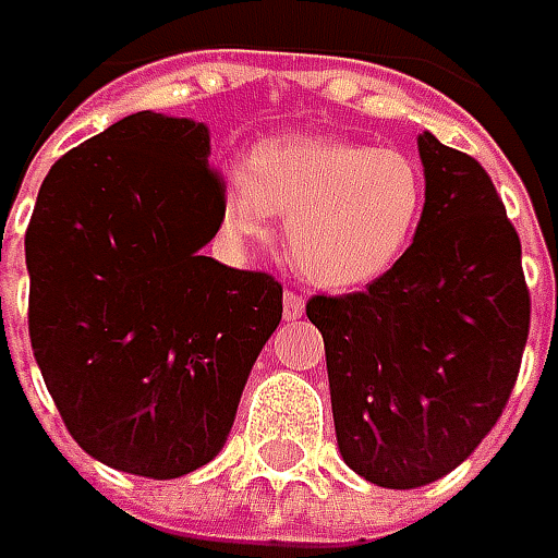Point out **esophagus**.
Listing matches in <instances>:
<instances>
[{
  "mask_svg": "<svg viewBox=\"0 0 558 558\" xmlns=\"http://www.w3.org/2000/svg\"><path fill=\"white\" fill-rule=\"evenodd\" d=\"M282 311H286V319H301V316H304V298H301L294 289H286Z\"/></svg>",
  "mask_w": 558,
  "mask_h": 558,
  "instance_id": "1",
  "label": "esophagus"
}]
</instances>
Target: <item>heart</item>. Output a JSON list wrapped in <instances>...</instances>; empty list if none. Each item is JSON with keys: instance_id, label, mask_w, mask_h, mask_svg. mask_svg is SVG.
Returning <instances> with one entry per match:
<instances>
[{"instance_id": "obj_1", "label": "heart", "mask_w": 558, "mask_h": 558, "mask_svg": "<svg viewBox=\"0 0 558 558\" xmlns=\"http://www.w3.org/2000/svg\"><path fill=\"white\" fill-rule=\"evenodd\" d=\"M425 173L400 148L279 136L223 170V226L257 239L286 217V251L304 279L356 289L385 276L413 245Z\"/></svg>"}]
</instances>
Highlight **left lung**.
<instances>
[{
  "label": "left lung",
  "instance_id": "obj_1",
  "mask_svg": "<svg viewBox=\"0 0 558 558\" xmlns=\"http://www.w3.org/2000/svg\"><path fill=\"white\" fill-rule=\"evenodd\" d=\"M425 210L413 245L351 294H313L338 450L378 487L453 472L515 388L531 294L522 242L472 155L418 136Z\"/></svg>",
  "mask_w": 558,
  "mask_h": 558
}]
</instances>
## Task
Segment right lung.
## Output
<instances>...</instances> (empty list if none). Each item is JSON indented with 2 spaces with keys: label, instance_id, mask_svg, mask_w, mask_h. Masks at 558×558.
<instances>
[{
  "label": "right lung",
  "instance_id": "add662e5",
  "mask_svg": "<svg viewBox=\"0 0 558 558\" xmlns=\"http://www.w3.org/2000/svg\"><path fill=\"white\" fill-rule=\"evenodd\" d=\"M207 126L140 111L61 155L24 235L31 344L74 440L105 465L180 478L232 428L282 319V286L202 247L223 223Z\"/></svg>",
  "mask_w": 558,
  "mask_h": 558
}]
</instances>
